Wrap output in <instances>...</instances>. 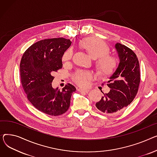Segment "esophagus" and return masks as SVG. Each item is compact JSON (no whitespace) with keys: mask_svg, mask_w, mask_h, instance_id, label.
I'll return each mask as SVG.
<instances>
[{"mask_svg":"<svg viewBox=\"0 0 157 157\" xmlns=\"http://www.w3.org/2000/svg\"><path fill=\"white\" fill-rule=\"evenodd\" d=\"M78 90L79 92H84V93H88L89 92V89H82V88L78 89Z\"/></svg>","mask_w":157,"mask_h":157,"instance_id":"esophagus-1","label":"esophagus"}]
</instances>
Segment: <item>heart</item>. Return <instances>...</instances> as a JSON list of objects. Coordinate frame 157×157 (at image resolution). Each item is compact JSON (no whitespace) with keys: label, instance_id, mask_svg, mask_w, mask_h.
I'll return each mask as SVG.
<instances>
[{"label":"heart","instance_id":"b5f03b06","mask_svg":"<svg viewBox=\"0 0 157 157\" xmlns=\"http://www.w3.org/2000/svg\"><path fill=\"white\" fill-rule=\"evenodd\" d=\"M80 45L92 58L96 59V67L99 74L107 76L115 70L117 65V59L108 54L109 49L103 42L95 38H89L82 40ZM72 57V50L68 49L64 52L62 61L68 63ZM93 78V74L91 72L80 70L75 73L73 80L78 86L86 87L89 85L90 81Z\"/></svg>","mask_w":157,"mask_h":157}]
</instances>
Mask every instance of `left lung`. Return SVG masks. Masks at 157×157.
<instances>
[{
  "instance_id": "8db88e82",
  "label": "left lung",
  "mask_w": 157,
  "mask_h": 157,
  "mask_svg": "<svg viewBox=\"0 0 157 157\" xmlns=\"http://www.w3.org/2000/svg\"><path fill=\"white\" fill-rule=\"evenodd\" d=\"M115 48L119 63L106 82L110 90L96 103L99 111L107 115L117 114L130 105L140 83V63L136 54L121 43L115 44Z\"/></svg>"
}]
</instances>
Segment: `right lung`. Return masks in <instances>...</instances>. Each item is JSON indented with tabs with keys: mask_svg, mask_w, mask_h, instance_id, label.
<instances>
[{
	"mask_svg": "<svg viewBox=\"0 0 157 157\" xmlns=\"http://www.w3.org/2000/svg\"><path fill=\"white\" fill-rule=\"evenodd\" d=\"M71 44L69 39H44L32 44L24 52L20 63V76L27 98L39 111L52 116L65 113L76 90L68 84L62 90L52 86L54 71L63 67L62 56Z\"/></svg>",
	"mask_w": 157,
	"mask_h": 157,
	"instance_id": "obj_1",
	"label": "right lung"
}]
</instances>
